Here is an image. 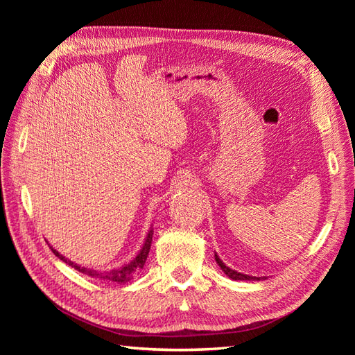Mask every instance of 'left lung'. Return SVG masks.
<instances>
[{"instance_id": "left-lung-1", "label": "left lung", "mask_w": 355, "mask_h": 355, "mask_svg": "<svg viewBox=\"0 0 355 355\" xmlns=\"http://www.w3.org/2000/svg\"><path fill=\"white\" fill-rule=\"evenodd\" d=\"M214 259H216L218 265L220 266V270H222L225 274H227L230 278H232V280H261V278H257V277L245 275V274H241V272H237V271L231 270V268H228L227 265H225V263L219 259L218 254H214Z\"/></svg>"}]
</instances>
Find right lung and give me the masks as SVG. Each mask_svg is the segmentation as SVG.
<instances>
[{
  "mask_svg": "<svg viewBox=\"0 0 355 355\" xmlns=\"http://www.w3.org/2000/svg\"><path fill=\"white\" fill-rule=\"evenodd\" d=\"M153 234L154 231L151 230L148 234V237L145 240V244L142 247V250L139 252V254L135 257V259L128 263V265H124L121 268H116V270H111V271H96V270H92V268H84V266H80L77 263L71 262L69 259H65V256H62L58 250L53 249V247H50L51 252L55 253L60 261H63L65 263L71 265L72 268H75V270L89 275V277H93V278H101V280H108V282H114V283H125V282H130L132 278L139 274V271L142 270L145 262H146V257H148V253H149V249H151V243H153Z\"/></svg>",
  "mask_w": 355,
  "mask_h": 355,
  "instance_id": "right-lung-1",
  "label": "right lung"
}]
</instances>
